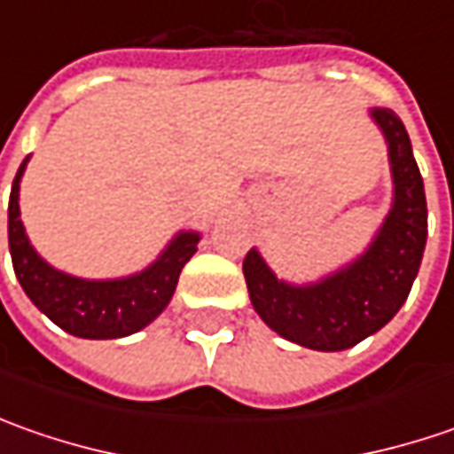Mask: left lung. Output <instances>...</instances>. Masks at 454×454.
<instances>
[{
    "label": "left lung",
    "instance_id": "obj_1",
    "mask_svg": "<svg viewBox=\"0 0 454 454\" xmlns=\"http://www.w3.org/2000/svg\"><path fill=\"white\" fill-rule=\"evenodd\" d=\"M369 115L387 141L392 207L366 250L313 283L278 278L257 247L242 262L254 313L278 336L313 351L351 348L392 321L427 245V200L410 133L389 108H372Z\"/></svg>",
    "mask_w": 454,
    "mask_h": 454
}]
</instances>
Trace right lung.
I'll list each match as a JSON object with an SVG mask.
<instances>
[{
	"label": "right lung",
	"mask_w": 454,
	"mask_h": 454,
	"mask_svg": "<svg viewBox=\"0 0 454 454\" xmlns=\"http://www.w3.org/2000/svg\"><path fill=\"white\" fill-rule=\"evenodd\" d=\"M29 164L17 168L9 194V254L27 298L62 331L78 339H123L156 321L171 301L182 268L197 253L201 235L179 230L149 268L123 278H78L52 268L37 253L20 217V182Z\"/></svg>",
	"instance_id": "obj_1"
}]
</instances>
